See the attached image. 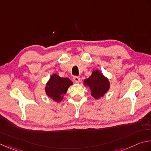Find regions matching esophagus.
<instances>
[{"mask_svg": "<svg viewBox=\"0 0 151 151\" xmlns=\"http://www.w3.org/2000/svg\"><path fill=\"white\" fill-rule=\"evenodd\" d=\"M73 81H74L75 83H78L80 82V78L78 76H75L74 78H73Z\"/></svg>", "mask_w": 151, "mask_h": 151, "instance_id": "esophagus-1", "label": "esophagus"}]
</instances>
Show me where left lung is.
Wrapping results in <instances>:
<instances>
[{
    "instance_id": "8db88e82",
    "label": "left lung",
    "mask_w": 151,
    "mask_h": 151,
    "mask_svg": "<svg viewBox=\"0 0 151 151\" xmlns=\"http://www.w3.org/2000/svg\"><path fill=\"white\" fill-rule=\"evenodd\" d=\"M83 85L91 90V94L96 100L103 97L110 88V82L100 70H94L91 76L83 81Z\"/></svg>"
}]
</instances>
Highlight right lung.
<instances>
[{
  "mask_svg": "<svg viewBox=\"0 0 151 151\" xmlns=\"http://www.w3.org/2000/svg\"><path fill=\"white\" fill-rule=\"evenodd\" d=\"M72 85L73 83L70 79L61 78L57 73H53L45 84V94L53 101L57 103L60 102L68 89Z\"/></svg>",
  "mask_w": 151,
  "mask_h": 151,
  "instance_id": "right-lung-1",
  "label": "right lung"
}]
</instances>
